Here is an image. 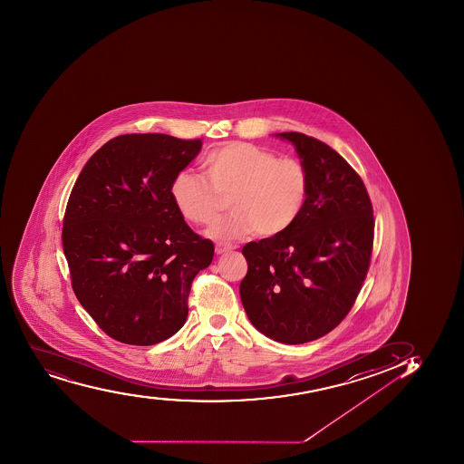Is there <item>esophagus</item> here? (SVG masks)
<instances>
[{
    "mask_svg": "<svg viewBox=\"0 0 464 464\" xmlns=\"http://www.w3.org/2000/svg\"><path fill=\"white\" fill-rule=\"evenodd\" d=\"M233 249H235V246H231V245L218 244L215 246V253L220 256V254L229 253V251H233Z\"/></svg>",
    "mask_w": 464,
    "mask_h": 464,
    "instance_id": "obj_1",
    "label": "esophagus"
}]
</instances>
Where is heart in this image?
I'll return each instance as SVG.
<instances>
[{"label": "heart", "mask_w": 464, "mask_h": 464, "mask_svg": "<svg viewBox=\"0 0 464 464\" xmlns=\"http://www.w3.org/2000/svg\"><path fill=\"white\" fill-rule=\"evenodd\" d=\"M204 180L181 172L170 186V198L184 219L210 225L228 199L233 213L208 229L215 240L239 239L253 233L272 237L296 222L307 201L310 179L305 166L251 143L216 148L202 160Z\"/></svg>", "instance_id": "b5f03b06"}]
</instances>
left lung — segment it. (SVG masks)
Instances as JSON below:
<instances>
[{"mask_svg":"<svg viewBox=\"0 0 464 464\" xmlns=\"http://www.w3.org/2000/svg\"><path fill=\"white\" fill-rule=\"evenodd\" d=\"M276 136L294 145L307 169V201L285 233L245 245L240 299L262 334L299 344L328 334L353 308L375 222L362 179L339 152L307 134Z\"/></svg>","mask_w":464,"mask_h":464,"instance_id":"obj_1","label":"left lung"}]
</instances>
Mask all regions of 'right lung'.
I'll use <instances>...</instances> for the list:
<instances>
[{"instance_id":"1","label":"right lung","mask_w":464,"mask_h":464,"mask_svg":"<svg viewBox=\"0 0 464 464\" xmlns=\"http://www.w3.org/2000/svg\"><path fill=\"white\" fill-rule=\"evenodd\" d=\"M201 139L122 134L84 165L64 211L62 242L73 294L111 339L150 346L188 317V296L215 246L170 198Z\"/></svg>"}]
</instances>
